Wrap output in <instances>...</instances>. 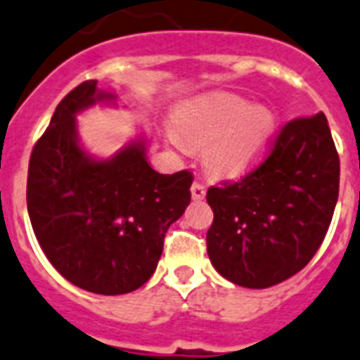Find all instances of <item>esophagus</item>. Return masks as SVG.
<instances>
[{
  "instance_id": "esophagus-1",
  "label": "esophagus",
  "mask_w": 360,
  "mask_h": 360,
  "mask_svg": "<svg viewBox=\"0 0 360 360\" xmlns=\"http://www.w3.org/2000/svg\"><path fill=\"white\" fill-rule=\"evenodd\" d=\"M191 196L195 200H202L205 196V186L202 182H193L191 186Z\"/></svg>"
}]
</instances>
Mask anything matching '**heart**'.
Segmentation results:
<instances>
[{
    "mask_svg": "<svg viewBox=\"0 0 360 360\" xmlns=\"http://www.w3.org/2000/svg\"><path fill=\"white\" fill-rule=\"evenodd\" d=\"M176 136L202 147L205 164L214 173L235 174L250 167L268 147L275 131V116L262 105L233 94H211L189 101L178 110ZM174 143L180 146L176 138Z\"/></svg>",
    "mask_w": 360,
    "mask_h": 360,
    "instance_id": "1",
    "label": "heart"
}]
</instances>
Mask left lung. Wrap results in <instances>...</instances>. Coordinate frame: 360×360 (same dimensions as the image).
I'll return each mask as SVG.
<instances>
[{
  "mask_svg": "<svg viewBox=\"0 0 360 360\" xmlns=\"http://www.w3.org/2000/svg\"><path fill=\"white\" fill-rule=\"evenodd\" d=\"M339 176L324 112L288 122L253 171L207 189L214 213L207 255L214 269L253 290L299 273L326 236Z\"/></svg>",
  "mask_w": 360,
  "mask_h": 360,
  "instance_id": "left-lung-1",
  "label": "left lung"
}]
</instances>
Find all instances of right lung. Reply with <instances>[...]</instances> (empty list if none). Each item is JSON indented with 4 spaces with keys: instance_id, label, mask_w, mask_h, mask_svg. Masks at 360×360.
<instances>
[{
    "instance_id": "1",
    "label": "right lung",
    "mask_w": 360,
    "mask_h": 360,
    "mask_svg": "<svg viewBox=\"0 0 360 360\" xmlns=\"http://www.w3.org/2000/svg\"><path fill=\"white\" fill-rule=\"evenodd\" d=\"M115 100L96 79L58 103L32 149L27 210L49 262L67 281L98 295L138 290L155 273L169 226L191 202L193 174H160L136 140L109 160L89 156L78 142L76 115Z\"/></svg>"
}]
</instances>
